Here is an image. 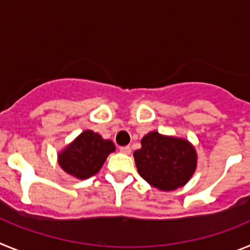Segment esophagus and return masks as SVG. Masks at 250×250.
Listing matches in <instances>:
<instances>
[{
	"mask_svg": "<svg viewBox=\"0 0 250 250\" xmlns=\"http://www.w3.org/2000/svg\"><path fill=\"white\" fill-rule=\"evenodd\" d=\"M120 151L123 152V154H126V155H129L130 152H131V147H130V146H121Z\"/></svg>",
	"mask_w": 250,
	"mask_h": 250,
	"instance_id": "34e87169",
	"label": "esophagus"
}]
</instances>
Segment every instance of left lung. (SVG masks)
I'll return each instance as SVG.
<instances>
[{"label":"left lung","mask_w":250,"mask_h":250,"mask_svg":"<svg viewBox=\"0 0 250 250\" xmlns=\"http://www.w3.org/2000/svg\"><path fill=\"white\" fill-rule=\"evenodd\" d=\"M134 159L141 178L164 191L184 187L198 164V154L190 141L158 131H150L141 139Z\"/></svg>","instance_id":"1"}]
</instances>
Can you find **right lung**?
Instances as JSON below:
<instances>
[{"label":"right lung","instance_id":"obj_1","mask_svg":"<svg viewBox=\"0 0 250 250\" xmlns=\"http://www.w3.org/2000/svg\"><path fill=\"white\" fill-rule=\"evenodd\" d=\"M114 151L111 140L92 130H85L57 154V161L65 173L83 180L98 174L106 158Z\"/></svg>","mask_w":250,"mask_h":250}]
</instances>
